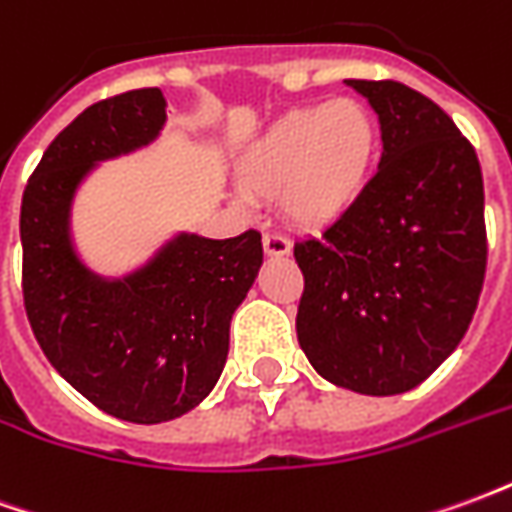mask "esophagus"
<instances>
[{"label": "esophagus", "instance_id": "1", "mask_svg": "<svg viewBox=\"0 0 512 512\" xmlns=\"http://www.w3.org/2000/svg\"><path fill=\"white\" fill-rule=\"evenodd\" d=\"M263 249L268 257H288L290 255V241L277 233L263 235Z\"/></svg>", "mask_w": 512, "mask_h": 512}]
</instances>
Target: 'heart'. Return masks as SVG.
Instances as JSON below:
<instances>
[{
    "label": "heart",
    "instance_id": "obj_1",
    "mask_svg": "<svg viewBox=\"0 0 512 512\" xmlns=\"http://www.w3.org/2000/svg\"><path fill=\"white\" fill-rule=\"evenodd\" d=\"M381 150L373 109L334 98L279 115L244 147L235 175L247 197H279L288 222L332 227L365 197ZM238 202L246 198L238 194Z\"/></svg>",
    "mask_w": 512,
    "mask_h": 512
}]
</instances>
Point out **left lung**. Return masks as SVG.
Instances as JSON below:
<instances>
[{
  "mask_svg": "<svg viewBox=\"0 0 512 512\" xmlns=\"http://www.w3.org/2000/svg\"><path fill=\"white\" fill-rule=\"evenodd\" d=\"M381 126L365 197L293 255L296 334L315 373L359 395L419 386L458 348L485 277V191L447 112L400 82L345 79Z\"/></svg>",
  "mask_w": 512,
  "mask_h": 512,
  "instance_id": "1",
  "label": "left lung"
}]
</instances>
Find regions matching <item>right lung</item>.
I'll use <instances>...</instances> for the list:
<instances>
[{
	"instance_id": "obj_1",
	"label": "right lung",
	"mask_w": 512,
	"mask_h": 512,
	"mask_svg": "<svg viewBox=\"0 0 512 512\" xmlns=\"http://www.w3.org/2000/svg\"><path fill=\"white\" fill-rule=\"evenodd\" d=\"M167 126L158 87L87 106L49 145L21 200L24 304L43 354L106 414L158 425L200 406L230 351V321L263 266L260 233L178 230L145 263L109 277L76 244L73 205L104 161Z\"/></svg>"
}]
</instances>
